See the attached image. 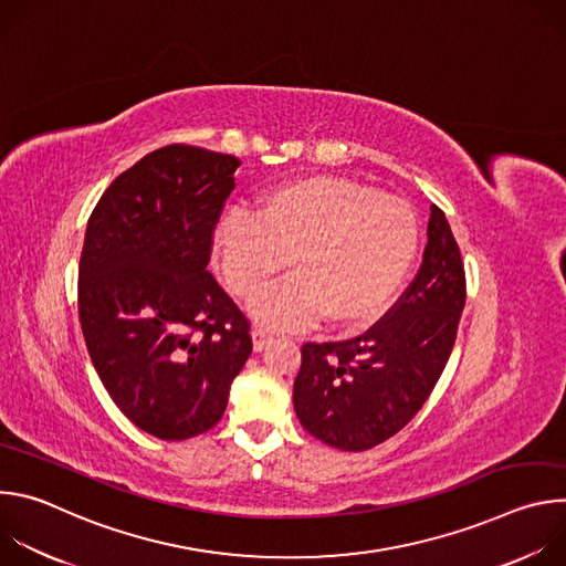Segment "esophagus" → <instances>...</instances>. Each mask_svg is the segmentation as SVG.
I'll return each instance as SVG.
<instances>
[{
	"mask_svg": "<svg viewBox=\"0 0 566 566\" xmlns=\"http://www.w3.org/2000/svg\"><path fill=\"white\" fill-rule=\"evenodd\" d=\"M251 336H253V349L255 352H262V349H266V345L273 340V332L271 329H266V327H253V332H251Z\"/></svg>",
	"mask_w": 566,
	"mask_h": 566,
	"instance_id": "esophagus-1",
	"label": "esophagus"
}]
</instances>
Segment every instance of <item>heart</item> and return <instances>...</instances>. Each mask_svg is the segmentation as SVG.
<instances>
[{
    "instance_id": "heart-1",
    "label": "heart",
    "mask_w": 566,
    "mask_h": 566,
    "mask_svg": "<svg viewBox=\"0 0 566 566\" xmlns=\"http://www.w3.org/2000/svg\"><path fill=\"white\" fill-rule=\"evenodd\" d=\"M419 249L415 210L343 177H304L271 188L258 212L234 208L212 232V258L232 295L253 300L289 269L293 282L255 313L273 327L325 315L354 327L374 319L408 277Z\"/></svg>"
}]
</instances>
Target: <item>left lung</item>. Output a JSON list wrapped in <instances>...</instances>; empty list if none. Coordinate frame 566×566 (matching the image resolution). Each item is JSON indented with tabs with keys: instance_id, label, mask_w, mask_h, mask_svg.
Masks as SVG:
<instances>
[{
	"instance_id": "1",
	"label": "left lung",
	"mask_w": 566,
	"mask_h": 566,
	"mask_svg": "<svg viewBox=\"0 0 566 566\" xmlns=\"http://www.w3.org/2000/svg\"><path fill=\"white\" fill-rule=\"evenodd\" d=\"M465 304L461 253L430 208L423 264L380 322L352 340L302 345L293 408L302 428L338 450H369L423 408L457 338Z\"/></svg>"
}]
</instances>
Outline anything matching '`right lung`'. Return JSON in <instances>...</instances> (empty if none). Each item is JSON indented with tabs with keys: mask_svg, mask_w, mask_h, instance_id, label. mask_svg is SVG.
I'll return each mask as SVG.
<instances>
[{
	"mask_svg": "<svg viewBox=\"0 0 566 566\" xmlns=\"http://www.w3.org/2000/svg\"><path fill=\"white\" fill-rule=\"evenodd\" d=\"M239 166L192 145L154 149L114 179L87 223L80 327L118 410L156 439L217 426L253 352L251 322L206 271Z\"/></svg>",
	"mask_w": 566,
	"mask_h": 566,
	"instance_id": "obj_1",
	"label": "right lung"
}]
</instances>
